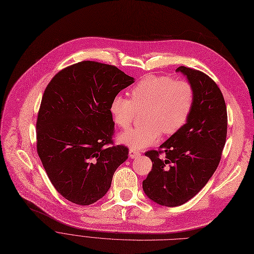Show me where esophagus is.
Here are the masks:
<instances>
[{
	"label": "esophagus",
	"instance_id": "esophagus-1",
	"mask_svg": "<svg viewBox=\"0 0 254 254\" xmlns=\"http://www.w3.org/2000/svg\"><path fill=\"white\" fill-rule=\"evenodd\" d=\"M129 156L131 157V158H137L138 156H140V153L136 150H133V149H130L129 151Z\"/></svg>",
	"mask_w": 254,
	"mask_h": 254
}]
</instances>
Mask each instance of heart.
<instances>
[{"instance_id":"obj_1","label":"heart","mask_w":254,"mask_h":254,"mask_svg":"<svg viewBox=\"0 0 254 254\" xmlns=\"http://www.w3.org/2000/svg\"><path fill=\"white\" fill-rule=\"evenodd\" d=\"M130 99L116 96L110 105L115 124L128 128L142 112L144 125L129 129L119 136V141L133 150L155 144L161 132L171 136L182 129L194 105L195 94L192 84L185 79H173L165 75H147L130 91Z\"/></svg>"}]
</instances>
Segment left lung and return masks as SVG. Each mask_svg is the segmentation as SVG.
<instances>
[{
	"label": "left lung",
	"instance_id": "obj_1",
	"mask_svg": "<svg viewBox=\"0 0 254 254\" xmlns=\"http://www.w3.org/2000/svg\"><path fill=\"white\" fill-rule=\"evenodd\" d=\"M177 71L193 86L194 105L182 129L158 150L146 153L153 167L142 181L147 196L166 207L185 203L208 183L220 162L227 133L226 105L216 82L196 69L180 66Z\"/></svg>",
	"mask_w": 254,
	"mask_h": 254
}]
</instances>
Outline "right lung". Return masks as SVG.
I'll list each match as a JSON object with an SVG mask.
<instances>
[{
    "label": "right lung",
    "instance_id": "obj_1",
    "mask_svg": "<svg viewBox=\"0 0 254 254\" xmlns=\"http://www.w3.org/2000/svg\"><path fill=\"white\" fill-rule=\"evenodd\" d=\"M134 82L114 65L82 61L47 84L36 123L37 153L56 190L80 206L94 203L111 188L129 150L114 144V97Z\"/></svg>",
    "mask_w": 254,
    "mask_h": 254
}]
</instances>
